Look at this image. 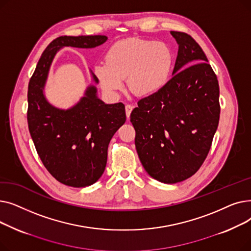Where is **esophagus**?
I'll use <instances>...</instances> for the list:
<instances>
[{
    "label": "esophagus",
    "instance_id": "1",
    "mask_svg": "<svg viewBox=\"0 0 251 251\" xmlns=\"http://www.w3.org/2000/svg\"><path fill=\"white\" fill-rule=\"evenodd\" d=\"M134 109V107L132 104H129V103H127L126 105H125V111H126V116H127V119H129V117H130V114H131V112H132V110Z\"/></svg>",
    "mask_w": 251,
    "mask_h": 251
}]
</instances>
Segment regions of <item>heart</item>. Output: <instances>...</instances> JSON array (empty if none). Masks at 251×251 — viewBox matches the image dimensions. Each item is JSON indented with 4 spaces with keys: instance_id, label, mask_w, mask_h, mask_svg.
Returning a JSON list of instances; mask_svg holds the SVG:
<instances>
[{
    "instance_id": "heart-1",
    "label": "heart",
    "mask_w": 251,
    "mask_h": 251,
    "mask_svg": "<svg viewBox=\"0 0 251 251\" xmlns=\"http://www.w3.org/2000/svg\"><path fill=\"white\" fill-rule=\"evenodd\" d=\"M173 63V52L167 44L129 37L113 44L105 52L104 63L97 64L94 72L109 97L118 96L126 79L133 95L150 98L166 86Z\"/></svg>"
}]
</instances>
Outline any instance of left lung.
I'll return each instance as SVG.
<instances>
[{"mask_svg":"<svg viewBox=\"0 0 251 251\" xmlns=\"http://www.w3.org/2000/svg\"><path fill=\"white\" fill-rule=\"evenodd\" d=\"M178 44L173 77L130 115L135 148L148 174L166 184L184 181L201 168L220 119V89L215 72L194 39L171 31Z\"/></svg>","mask_w":251,"mask_h":251,"instance_id":"left-lung-1","label":"left lung"}]
</instances>
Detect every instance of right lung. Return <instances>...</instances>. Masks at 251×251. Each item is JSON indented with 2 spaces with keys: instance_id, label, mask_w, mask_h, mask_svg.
<instances>
[{
  "instance_id": "1",
  "label": "right lung",
  "mask_w": 251,
  "mask_h": 251,
  "mask_svg": "<svg viewBox=\"0 0 251 251\" xmlns=\"http://www.w3.org/2000/svg\"><path fill=\"white\" fill-rule=\"evenodd\" d=\"M107 39L105 35L57 37L44 50L28 84L27 121L36 151L50 175L67 186L86 187L101 177L109 143L126 121L125 107L103 102L92 84L71 108L55 107L45 95L50 68L61 49H92Z\"/></svg>"
}]
</instances>
